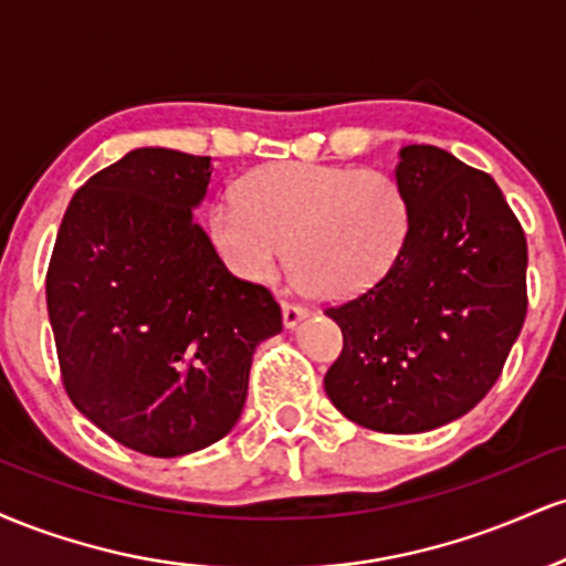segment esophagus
Segmentation results:
<instances>
[{
    "label": "esophagus",
    "mask_w": 566,
    "mask_h": 566,
    "mask_svg": "<svg viewBox=\"0 0 566 566\" xmlns=\"http://www.w3.org/2000/svg\"><path fill=\"white\" fill-rule=\"evenodd\" d=\"M282 316H284V327L295 329L297 324L308 316V308H303V305L297 303H282Z\"/></svg>",
    "instance_id": "1"
}]
</instances>
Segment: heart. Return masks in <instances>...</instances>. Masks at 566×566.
Here are the masks:
<instances>
[{
  "label": "heart",
  "mask_w": 566,
  "mask_h": 566,
  "mask_svg": "<svg viewBox=\"0 0 566 566\" xmlns=\"http://www.w3.org/2000/svg\"><path fill=\"white\" fill-rule=\"evenodd\" d=\"M226 261L250 282H274L284 250L305 292L340 301L391 271L407 242L409 201L373 167L274 161L239 184V199L210 210Z\"/></svg>",
  "instance_id": "obj_1"
}]
</instances>
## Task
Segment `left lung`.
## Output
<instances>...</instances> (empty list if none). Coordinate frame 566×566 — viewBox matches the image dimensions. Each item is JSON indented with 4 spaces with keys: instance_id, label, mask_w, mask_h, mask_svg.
Returning <instances> with one entry per match:
<instances>
[{
    "instance_id": "left-lung-1",
    "label": "left lung",
    "mask_w": 566,
    "mask_h": 566,
    "mask_svg": "<svg viewBox=\"0 0 566 566\" xmlns=\"http://www.w3.org/2000/svg\"><path fill=\"white\" fill-rule=\"evenodd\" d=\"M394 178L409 231L386 276L324 314L343 350L329 401L382 433L452 423L495 386L527 316V239L495 180L437 146H405Z\"/></svg>"
}]
</instances>
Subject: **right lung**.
I'll list each match as a JSON object with an SVG mask.
<instances>
[{
  "label": "right lung",
  "instance_id": "add662e5",
  "mask_svg": "<svg viewBox=\"0 0 566 566\" xmlns=\"http://www.w3.org/2000/svg\"><path fill=\"white\" fill-rule=\"evenodd\" d=\"M212 159L135 148L84 184L57 229L48 314L63 386L103 433L154 458L216 444L244 409L252 354L282 333L193 210Z\"/></svg>",
  "mask_w": 566,
  "mask_h": 566
}]
</instances>
